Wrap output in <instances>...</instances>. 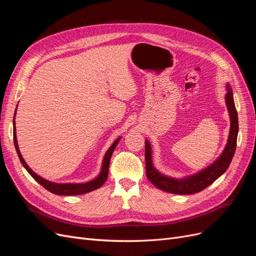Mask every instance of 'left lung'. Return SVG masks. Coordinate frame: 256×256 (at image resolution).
<instances>
[{
	"label": "left lung",
	"mask_w": 256,
	"mask_h": 256,
	"mask_svg": "<svg viewBox=\"0 0 256 256\" xmlns=\"http://www.w3.org/2000/svg\"><path fill=\"white\" fill-rule=\"evenodd\" d=\"M226 88L228 92L226 95V102L230 118L228 140L221 156L208 168L194 175L182 178V180H175V178L162 175L154 168L152 164L150 144L148 141L145 140L146 176L157 188L166 192L174 193V194H193V193H198L207 188L209 184H212L216 180H218L226 171L232 159L234 157L238 134V115L233 98V92H232L228 84L226 85Z\"/></svg>",
	"instance_id": "8db88e82"
}]
</instances>
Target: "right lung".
I'll list each match as a JSON object with an SVG mask.
<instances>
[{"instance_id": "obj_1", "label": "right lung", "mask_w": 256, "mask_h": 256, "mask_svg": "<svg viewBox=\"0 0 256 256\" xmlns=\"http://www.w3.org/2000/svg\"><path fill=\"white\" fill-rule=\"evenodd\" d=\"M14 115H16V112H14ZM120 140V138H116L115 142L111 145L110 148L108 150V152H106L104 161H102V172H100V174L95 178V180H92L88 182H84V184H56V182H51L47 180H44V178L34 173L32 170H30V168L26 164L24 159L22 158V154H21V152L19 150V147H18L17 136H16V127H14V147H16V150H17V154H18L21 164H23V166L26 168V170L30 173V175L32 176L38 184H40L44 188H46L48 191L54 193V194H58V196H79V194H84V193L90 192L92 190H96V189L102 187V186L104 184V182L106 180L108 174H109V166H110L112 152H114L115 147H116V145H118Z\"/></svg>"}]
</instances>
